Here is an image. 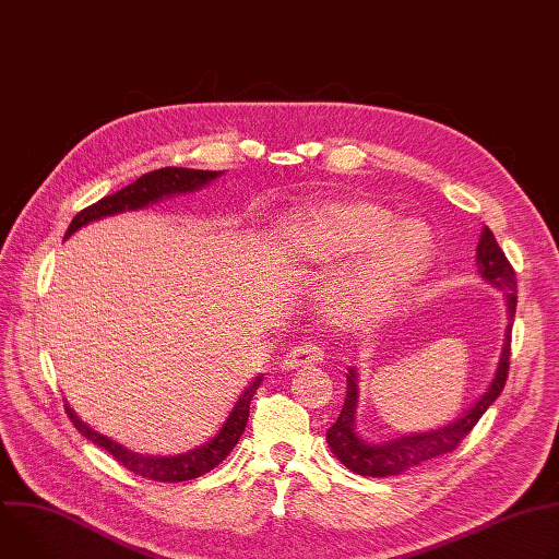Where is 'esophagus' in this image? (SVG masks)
Here are the masks:
<instances>
[{
  "mask_svg": "<svg viewBox=\"0 0 559 559\" xmlns=\"http://www.w3.org/2000/svg\"><path fill=\"white\" fill-rule=\"evenodd\" d=\"M325 352L313 345V343H302L294 349L287 352V356L283 358V369H298V367H311L323 360Z\"/></svg>",
  "mask_w": 559,
  "mask_h": 559,
  "instance_id": "1",
  "label": "esophagus"
}]
</instances>
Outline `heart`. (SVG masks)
<instances>
[{"label": "heart", "mask_w": 559, "mask_h": 559, "mask_svg": "<svg viewBox=\"0 0 559 559\" xmlns=\"http://www.w3.org/2000/svg\"><path fill=\"white\" fill-rule=\"evenodd\" d=\"M276 241L298 265L345 263L323 294L332 321L343 328H365L389 316L431 259V236L423 223L397 221L371 201L292 212L276 227Z\"/></svg>", "instance_id": "heart-1"}]
</instances>
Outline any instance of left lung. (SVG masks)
<instances>
[{
    "label": "left lung",
    "instance_id": "8db88e82",
    "mask_svg": "<svg viewBox=\"0 0 559 559\" xmlns=\"http://www.w3.org/2000/svg\"><path fill=\"white\" fill-rule=\"evenodd\" d=\"M477 274L496 289L502 292L509 313V325L504 332V345L500 354V362L496 376L487 391L477 397L475 405H471L460 418L449 423L447 427L431 429L425 433H409L401 438H391L384 442H367L356 431V409H358V371L349 367L347 373V395L345 405L338 414V420L328 429V444L334 455L354 473L369 475V477H389V475H403L405 471L431 462L449 451H453L462 438L475 427V423L483 418V414L498 401V395L504 389L509 376V356H511V328L518 305V283L511 263L507 261L504 252L500 250L493 231L485 225L480 234V243L475 250Z\"/></svg>",
    "mask_w": 559,
    "mask_h": 559
}]
</instances>
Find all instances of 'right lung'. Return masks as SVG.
I'll return each mask as SVG.
<instances>
[{
  "label": "right lung",
  "instance_id": "1",
  "mask_svg": "<svg viewBox=\"0 0 559 559\" xmlns=\"http://www.w3.org/2000/svg\"><path fill=\"white\" fill-rule=\"evenodd\" d=\"M223 173H212V170H190V168H162L147 173L143 177H139L134 183L126 186L123 190L104 197L102 201L93 203L91 207L79 212L66 236L74 234L76 229H82L84 225L112 216V214H121V212H132V210H141L147 207L152 203H158L162 199H170L175 194H188L194 190H201L205 186H210L214 179H218ZM263 382V373L257 376L246 391L238 395L236 405L231 407L229 416L225 418L223 427L218 429V433L207 440L205 444L179 453V455H143L136 451L126 449L123 444L110 440L108 436L95 431L93 427H88L82 418L74 414V409H70V405L66 403V414L72 420L74 429L82 433L84 438H88L93 444L106 449L117 462H121L128 471H132L134 475L147 477V480L154 483H183V480H194L199 475H205L207 471H212L214 466H218L229 451L236 447L238 438L246 431L248 418H250V403L259 389V384Z\"/></svg>",
  "mask_w": 559,
  "mask_h": 559
}]
</instances>
